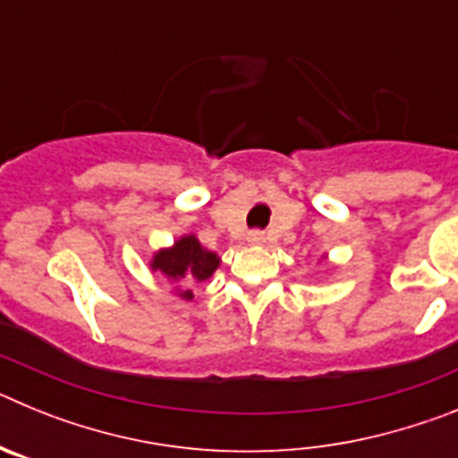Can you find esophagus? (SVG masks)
Wrapping results in <instances>:
<instances>
[{"label": "esophagus", "mask_w": 458, "mask_h": 458, "mask_svg": "<svg viewBox=\"0 0 458 458\" xmlns=\"http://www.w3.org/2000/svg\"><path fill=\"white\" fill-rule=\"evenodd\" d=\"M248 242H250V245H264L266 233L264 232H250L248 233Z\"/></svg>", "instance_id": "34e87169"}]
</instances>
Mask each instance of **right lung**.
Returning a JSON list of instances; mask_svg holds the SVG:
<instances>
[{
	"mask_svg": "<svg viewBox=\"0 0 458 458\" xmlns=\"http://www.w3.org/2000/svg\"><path fill=\"white\" fill-rule=\"evenodd\" d=\"M220 266V257L210 250L201 248V242L188 233L174 242L172 248L157 250L151 259V268L163 273L169 282H204L216 273ZM181 298L192 301V291H179Z\"/></svg>",
	"mask_w": 458,
	"mask_h": 458,
	"instance_id": "1",
	"label": "right lung"
}]
</instances>
